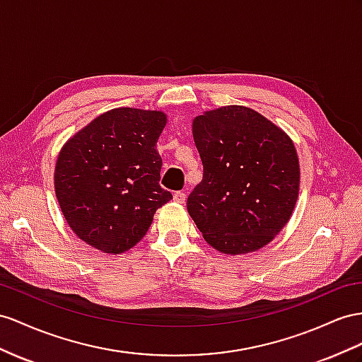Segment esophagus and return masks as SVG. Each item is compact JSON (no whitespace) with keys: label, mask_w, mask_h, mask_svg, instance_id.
I'll list each match as a JSON object with an SVG mask.
<instances>
[{"label":"esophagus","mask_w":362,"mask_h":362,"mask_svg":"<svg viewBox=\"0 0 362 362\" xmlns=\"http://www.w3.org/2000/svg\"><path fill=\"white\" fill-rule=\"evenodd\" d=\"M185 199H187V194H185V192H182V191H175L174 192V202L185 203Z\"/></svg>","instance_id":"esophagus-1"}]
</instances>
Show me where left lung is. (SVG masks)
I'll return each instance as SVG.
<instances>
[{
	"label": "left lung",
	"instance_id": "left-lung-1",
	"mask_svg": "<svg viewBox=\"0 0 362 362\" xmlns=\"http://www.w3.org/2000/svg\"><path fill=\"white\" fill-rule=\"evenodd\" d=\"M192 136L203 179L187 208L206 243L230 255L271 243L298 199L300 163L291 137L242 105L197 116Z\"/></svg>",
	"mask_w": 362,
	"mask_h": 362
}]
</instances>
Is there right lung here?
I'll list each match as a JSON object with an SVG mask.
<instances>
[{
  "instance_id": "1",
  "label": "right lung",
  "mask_w": 362,
  "mask_h": 362,
  "mask_svg": "<svg viewBox=\"0 0 362 362\" xmlns=\"http://www.w3.org/2000/svg\"><path fill=\"white\" fill-rule=\"evenodd\" d=\"M165 125L162 111L115 108L62 146L54 192L82 242L122 254L141 242L154 212L173 199L159 185L162 157L156 145Z\"/></svg>"
}]
</instances>
